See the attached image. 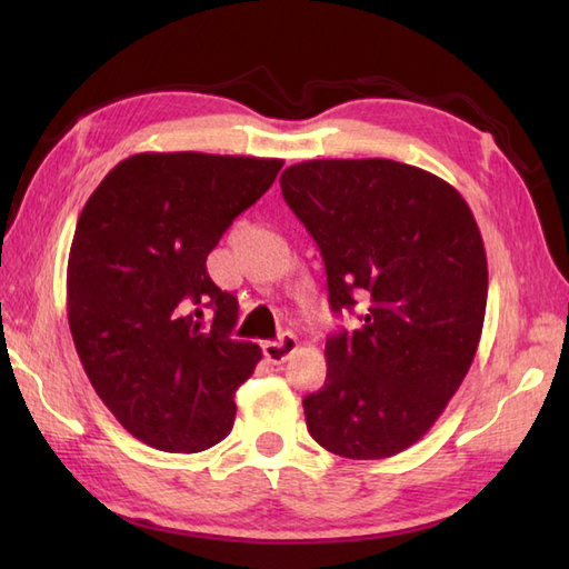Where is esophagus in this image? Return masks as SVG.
Segmentation results:
<instances>
[{
    "label": "esophagus",
    "mask_w": 569,
    "mask_h": 569,
    "mask_svg": "<svg viewBox=\"0 0 569 569\" xmlns=\"http://www.w3.org/2000/svg\"><path fill=\"white\" fill-rule=\"evenodd\" d=\"M298 349V337L283 335L278 342H263V357L271 361V365H281L288 357H291Z\"/></svg>",
    "instance_id": "34e87169"
}]
</instances>
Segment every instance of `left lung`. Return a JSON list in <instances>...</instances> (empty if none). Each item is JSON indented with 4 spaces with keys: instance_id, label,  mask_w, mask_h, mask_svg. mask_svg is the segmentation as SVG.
<instances>
[{
    "instance_id": "obj_1",
    "label": "left lung",
    "mask_w": 569,
    "mask_h": 569,
    "mask_svg": "<svg viewBox=\"0 0 569 569\" xmlns=\"http://www.w3.org/2000/svg\"><path fill=\"white\" fill-rule=\"evenodd\" d=\"M281 190L318 241L332 310L369 303L359 330L325 345L308 432L340 457H393L435 426L475 361L489 288L475 214L447 180L389 159L288 166Z\"/></svg>"
}]
</instances>
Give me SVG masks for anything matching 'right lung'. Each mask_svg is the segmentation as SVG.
I'll list each match as a JSON object with an SVG mask.
<instances>
[{"instance_id": "obj_1", "label": "right lung", "mask_w": 569, "mask_h": 569, "mask_svg": "<svg viewBox=\"0 0 569 569\" xmlns=\"http://www.w3.org/2000/svg\"><path fill=\"white\" fill-rule=\"evenodd\" d=\"M281 166L143 151L84 202L68 257L70 335L92 389L143 445L202 452L234 426V391L261 347L232 337L237 298L204 261Z\"/></svg>"}]
</instances>
